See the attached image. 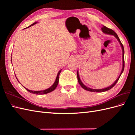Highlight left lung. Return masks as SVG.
<instances>
[{"instance_id":"left-lung-1","label":"left lung","mask_w":135,"mask_h":135,"mask_svg":"<svg viewBox=\"0 0 135 135\" xmlns=\"http://www.w3.org/2000/svg\"><path fill=\"white\" fill-rule=\"evenodd\" d=\"M101 28L102 31H103L104 34H108V35H113L114 36H115V38L118 40V41L119 42V43L120 45V47L122 48V71L120 72V74H119V76L118 77V78L115 80V81H114V82L112 85H110V86H109L108 87L104 88H102V89H93V88H89V87L86 86L85 85H84L82 81H81V80H80V76H79V71H78V70L77 71V74H77V78H78V80L79 84L80 85V86L82 87L84 89H85V90L88 91H90V92H105L107 91H108V90H109V89L112 88L114 86V85H115V84L117 83V81H118V80H119L121 74H122V73L123 72L124 68V47H123V44H122L119 37H118V35L113 30L110 29V28H109L107 27L104 25H103V26H102V27Z\"/></svg>"}]
</instances>
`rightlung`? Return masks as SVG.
Returning a JSON list of instances; mask_svg holds the SVG:
<instances>
[{"label": "right lung", "instance_id": "add662e5", "mask_svg": "<svg viewBox=\"0 0 135 135\" xmlns=\"http://www.w3.org/2000/svg\"><path fill=\"white\" fill-rule=\"evenodd\" d=\"M36 23H38V22H35L33 23L32 24H31V25H30L29 26H28V27H26V28L31 27V26H32V25H35V24H36ZM11 59H12V57H11ZM11 60H12V59H11ZM11 61H12V60H11ZM61 70H61H61L58 72L57 75V76H56V80H55V81L54 83L50 87L48 88L47 89H44V90H41V91H32V90H30V89H28L26 88L25 87H23L22 84H21V85H22V86H23L24 88H25L26 89V90H27V91H28V92L31 93L36 94V95H43V94H47V93H50V92H52L53 91H54L55 89H56V88L57 87V86L58 83H59V75H60V73H61ZM16 79H17V80H18V81L20 83V81H19L17 79V77H16ZM20 84H21V83H20Z\"/></svg>", "mask_w": 135, "mask_h": 135}]
</instances>
